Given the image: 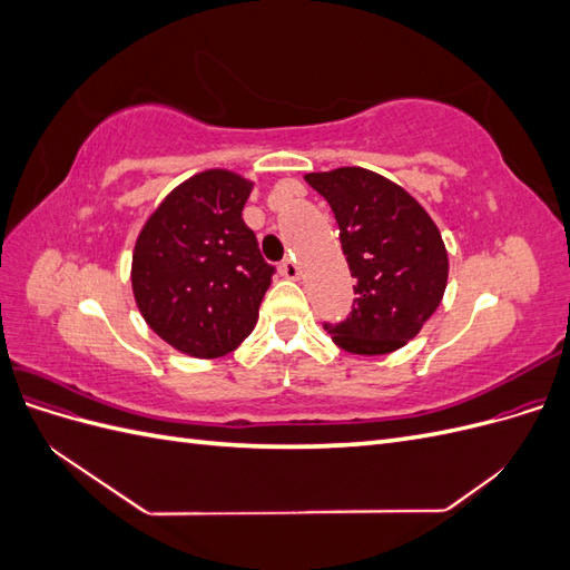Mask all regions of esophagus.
Segmentation results:
<instances>
[{
    "instance_id": "1",
    "label": "esophagus",
    "mask_w": 570,
    "mask_h": 570,
    "mask_svg": "<svg viewBox=\"0 0 570 570\" xmlns=\"http://www.w3.org/2000/svg\"><path fill=\"white\" fill-rule=\"evenodd\" d=\"M281 273L289 281H297L299 278V266H297L295 258H285V262L281 264Z\"/></svg>"
}]
</instances>
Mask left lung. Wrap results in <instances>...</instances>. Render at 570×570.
Segmentation results:
<instances>
[{
    "label": "left lung",
    "mask_w": 570,
    "mask_h": 570,
    "mask_svg": "<svg viewBox=\"0 0 570 570\" xmlns=\"http://www.w3.org/2000/svg\"><path fill=\"white\" fill-rule=\"evenodd\" d=\"M304 180L331 204L356 278L352 314L325 331L350 354L404 347L435 314L450 275L435 220L404 187L368 168L344 166Z\"/></svg>",
    "instance_id": "left-lung-1"
}]
</instances>
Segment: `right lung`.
Instances as JSON below:
<instances>
[{
    "label": "right lung",
    "instance_id": "obj_1",
    "mask_svg": "<svg viewBox=\"0 0 570 570\" xmlns=\"http://www.w3.org/2000/svg\"><path fill=\"white\" fill-rule=\"evenodd\" d=\"M252 187L233 170H202L170 189L137 235L135 304L187 356H226L256 325L275 268L243 220Z\"/></svg>",
    "mask_w": 570,
    "mask_h": 570
}]
</instances>
